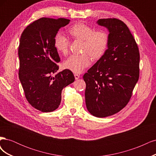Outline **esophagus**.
<instances>
[{
    "label": "esophagus",
    "mask_w": 156,
    "mask_h": 156,
    "mask_svg": "<svg viewBox=\"0 0 156 156\" xmlns=\"http://www.w3.org/2000/svg\"><path fill=\"white\" fill-rule=\"evenodd\" d=\"M74 76H75V79H78L79 78V75H78V74H74Z\"/></svg>",
    "instance_id": "esophagus-1"
}]
</instances>
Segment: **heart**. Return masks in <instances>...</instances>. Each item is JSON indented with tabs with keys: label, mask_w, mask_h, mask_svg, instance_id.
<instances>
[{
	"label": "heart",
	"mask_w": 156,
	"mask_h": 156,
	"mask_svg": "<svg viewBox=\"0 0 156 156\" xmlns=\"http://www.w3.org/2000/svg\"><path fill=\"white\" fill-rule=\"evenodd\" d=\"M73 38L83 41L81 51L79 55H72L64 62L66 69L75 73H81L91 64L94 60L101 58L105 55L108 45V35L103 30H96L93 27L79 23L68 29ZM54 45L60 53L66 55L69 49V40L62 32L56 33L54 37Z\"/></svg>",
	"instance_id": "obj_1"
}]
</instances>
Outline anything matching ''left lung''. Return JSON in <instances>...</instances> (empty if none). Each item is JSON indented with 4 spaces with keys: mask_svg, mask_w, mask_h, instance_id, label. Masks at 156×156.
<instances>
[{
    "mask_svg": "<svg viewBox=\"0 0 156 156\" xmlns=\"http://www.w3.org/2000/svg\"><path fill=\"white\" fill-rule=\"evenodd\" d=\"M97 23L109 31L105 55L83 75L88 111L99 118L111 116L129 101L139 78L138 45L125 23L116 18Z\"/></svg>",
    "mask_w": 156,
    "mask_h": 156,
    "instance_id": "1",
    "label": "left lung"
}]
</instances>
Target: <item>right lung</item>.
I'll return each mask as SVG.
<instances>
[{"label":"right lung","mask_w":156,"mask_h":156,"mask_svg":"<svg viewBox=\"0 0 156 156\" xmlns=\"http://www.w3.org/2000/svg\"><path fill=\"white\" fill-rule=\"evenodd\" d=\"M69 20L41 17L23 30L18 49L19 78L27 101L41 112H52L58 107L62 89L75 81L72 71L64 69L54 77L59 68L54 37Z\"/></svg>","instance_id":"obj_1"}]
</instances>
